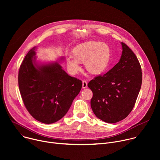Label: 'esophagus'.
<instances>
[{"mask_svg":"<svg viewBox=\"0 0 160 160\" xmlns=\"http://www.w3.org/2000/svg\"><path fill=\"white\" fill-rule=\"evenodd\" d=\"M87 87V83L86 81L83 80L82 81V88H86Z\"/></svg>","mask_w":160,"mask_h":160,"instance_id":"1","label":"esophagus"}]
</instances>
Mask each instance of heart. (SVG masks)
Here are the masks:
<instances>
[{
  "mask_svg": "<svg viewBox=\"0 0 160 160\" xmlns=\"http://www.w3.org/2000/svg\"><path fill=\"white\" fill-rule=\"evenodd\" d=\"M73 54L66 57L68 70L72 73L80 69V62H84L85 69L91 74L98 75L104 72L110 61V49L105 43L87 42L80 43L73 49Z\"/></svg>",
  "mask_w": 160,
  "mask_h": 160,
  "instance_id": "b5f03b06",
  "label": "heart"
}]
</instances>
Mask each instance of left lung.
Listing matches in <instances>:
<instances>
[{"mask_svg": "<svg viewBox=\"0 0 160 160\" xmlns=\"http://www.w3.org/2000/svg\"><path fill=\"white\" fill-rule=\"evenodd\" d=\"M121 44L122 53L119 62L108 72L88 83L93 92L90 106L94 113L109 123L118 122L129 115L142 84L138 58L125 43Z\"/></svg>", "mask_w": 160, "mask_h": 160, "instance_id": "obj_1", "label": "left lung"}]
</instances>
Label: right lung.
Masks as SVG:
<instances>
[{
  "label": "right lung",
  "mask_w": 160,
  "mask_h": 160,
  "mask_svg": "<svg viewBox=\"0 0 160 160\" xmlns=\"http://www.w3.org/2000/svg\"><path fill=\"white\" fill-rule=\"evenodd\" d=\"M36 50L37 47L33 48L20 66L19 88L30 115L42 123H53L67 113L82 82L68 75L57 62H38Z\"/></svg>",
  "instance_id": "1"
}]
</instances>
